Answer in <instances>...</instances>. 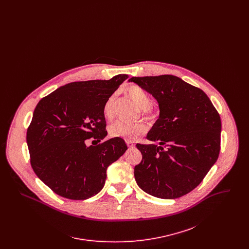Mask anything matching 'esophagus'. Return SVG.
<instances>
[{"mask_svg":"<svg viewBox=\"0 0 249 249\" xmlns=\"http://www.w3.org/2000/svg\"><path fill=\"white\" fill-rule=\"evenodd\" d=\"M126 143H127V145H128V147H129L130 149L134 147V142H131V141H126Z\"/></svg>","mask_w":249,"mask_h":249,"instance_id":"obj_1","label":"esophagus"}]
</instances>
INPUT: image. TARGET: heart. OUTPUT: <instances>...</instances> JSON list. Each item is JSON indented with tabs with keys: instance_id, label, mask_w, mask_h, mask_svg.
<instances>
[{
	"instance_id": "1",
	"label": "heart",
	"mask_w": 249,
	"mask_h": 249,
	"mask_svg": "<svg viewBox=\"0 0 249 249\" xmlns=\"http://www.w3.org/2000/svg\"><path fill=\"white\" fill-rule=\"evenodd\" d=\"M127 95L140 109H142L144 117L150 116V109L153 106V100L143 89L138 86H131L127 89ZM117 101V94L113 93L107 99L103 107V113L107 119L113 118L115 114V105ZM146 126L141 122L138 123H126L123 121H117L109 127L110 136L114 138H122L128 141H133L140 135L145 133Z\"/></svg>"
}]
</instances>
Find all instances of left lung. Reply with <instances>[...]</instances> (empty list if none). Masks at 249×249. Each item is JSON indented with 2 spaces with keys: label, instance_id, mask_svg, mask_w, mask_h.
Returning <instances> with one entry per match:
<instances>
[{
  "label": "left lung",
  "instance_id": "1",
  "mask_svg": "<svg viewBox=\"0 0 249 249\" xmlns=\"http://www.w3.org/2000/svg\"><path fill=\"white\" fill-rule=\"evenodd\" d=\"M153 95L160 118L146 138L157 144L137 143L142 160L134 168L137 185L160 199H177L194 190L216 161L221 120L201 89L171 74L131 77Z\"/></svg>",
  "mask_w": 249,
  "mask_h": 249
}]
</instances>
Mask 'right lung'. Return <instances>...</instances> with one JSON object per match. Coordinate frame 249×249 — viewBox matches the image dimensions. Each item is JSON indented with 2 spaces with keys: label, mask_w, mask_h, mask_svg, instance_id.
Returning <instances> with one entry per match:
<instances>
[{
  "label": "right lung",
  "mask_w": 249,
  "mask_h": 249,
  "mask_svg": "<svg viewBox=\"0 0 249 249\" xmlns=\"http://www.w3.org/2000/svg\"><path fill=\"white\" fill-rule=\"evenodd\" d=\"M128 78L77 81L62 86L37 104L27 130L30 161L36 176L56 194L85 200L105 186L107 167L128 149L121 138L97 145L107 135L103 107Z\"/></svg>",
  "instance_id": "1"
}]
</instances>
